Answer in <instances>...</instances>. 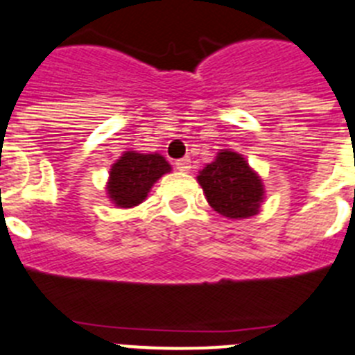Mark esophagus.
Returning <instances> with one entry per match:
<instances>
[{
  "label": "esophagus",
  "instance_id": "esophagus-1",
  "mask_svg": "<svg viewBox=\"0 0 355 355\" xmlns=\"http://www.w3.org/2000/svg\"><path fill=\"white\" fill-rule=\"evenodd\" d=\"M175 168H178V171H181V172H188L190 168H192V159L188 158V156L178 159V162H175Z\"/></svg>",
  "mask_w": 355,
  "mask_h": 355
}]
</instances>
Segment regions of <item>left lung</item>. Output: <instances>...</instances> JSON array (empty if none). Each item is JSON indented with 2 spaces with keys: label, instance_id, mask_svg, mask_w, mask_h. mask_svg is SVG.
I'll list each match as a JSON object with an SVG mask.
<instances>
[{
  "label": "left lung",
  "instance_id": "left-lung-1",
  "mask_svg": "<svg viewBox=\"0 0 355 355\" xmlns=\"http://www.w3.org/2000/svg\"><path fill=\"white\" fill-rule=\"evenodd\" d=\"M209 206L227 218H247L259 211L265 197L259 178L245 158L222 149L197 175Z\"/></svg>",
  "mask_w": 355,
  "mask_h": 355
}]
</instances>
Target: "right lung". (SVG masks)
<instances>
[{"mask_svg":"<svg viewBox=\"0 0 355 355\" xmlns=\"http://www.w3.org/2000/svg\"><path fill=\"white\" fill-rule=\"evenodd\" d=\"M171 165L162 155H144L126 150L110 168L106 184L110 200L119 208H133L147 199L153 184L163 174L171 172Z\"/></svg>","mask_w":355,"mask_h":355,"instance_id":"1","label":"right lung"}]
</instances>
